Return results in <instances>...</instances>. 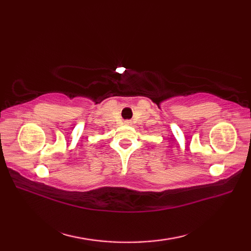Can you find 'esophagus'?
Segmentation results:
<instances>
[{
  "mask_svg": "<svg viewBox=\"0 0 251 251\" xmlns=\"http://www.w3.org/2000/svg\"><path fill=\"white\" fill-rule=\"evenodd\" d=\"M125 124H126V125H130L131 122H130V121H125Z\"/></svg>",
  "mask_w": 251,
  "mask_h": 251,
  "instance_id": "esophagus-1",
  "label": "esophagus"
}]
</instances>
